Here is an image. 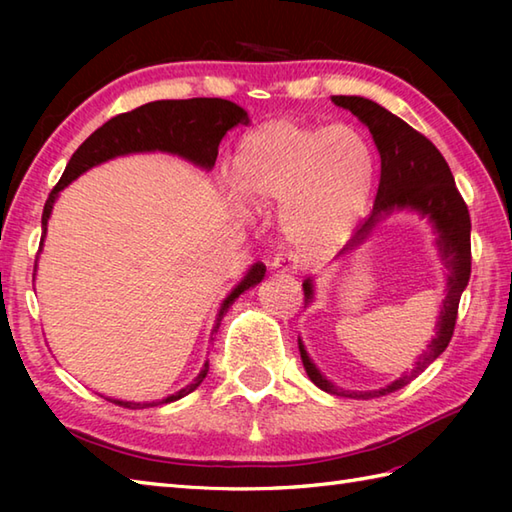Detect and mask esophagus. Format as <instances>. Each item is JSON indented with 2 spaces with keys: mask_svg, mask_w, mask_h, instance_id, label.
Listing matches in <instances>:
<instances>
[{
  "mask_svg": "<svg viewBox=\"0 0 512 512\" xmlns=\"http://www.w3.org/2000/svg\"><path fill=\"white\" fill-rule=\"evenodd\" d=\"M273 268L279 270V273H299V270L303 268V259L295 253H281L275 257L273 262Z\"/></svg>",
  "mask_w": 512,
  "mask_h": 512,
  "instance_id": "obj_1",
  "label": "esophagus"
}]
</instances>
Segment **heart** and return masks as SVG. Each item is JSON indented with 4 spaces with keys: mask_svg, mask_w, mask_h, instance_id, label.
<instances>
[{
    "mask_svg": "<svg viewBox=\"0 0 512 512\" xmlns=\"http://www.w3.org/2000/svg\"><path fill=\"white\" fill-rule=\"evenodd\" d=\"M235 187L257 206L281 204V224L303 253L339 244L372 198L376 158L350 125L264 123L239 143Z\"/></svg>",
    "mask_w": 512,
    "mask_h": 512,
    "instance_id": "b5f03b06",
    "label": "heart"
}]
</instances>
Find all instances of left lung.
Here are the masks:
<instances>
[{
  "instance_id": "8db88e82",
  "label": "left lung",
  "mask_w": 512,
  "mask_h": 512,
  "mask_svg": "<svg viewBox=\"0 0 512 512\" xmlns=\"http://www.w3.org/2000/svg\"><path fill=\"white\" fill-rule=\"evenodd\" d=\"M332 101L356 114L369 127L374 136V143L380 154V182L374 200V209L369 213L365 222L358 224L354 237L350 239L347 248L361 244L363 239L372 231V226L383 220L394 209H416L422 215H429L436 228L440 231V253L444 266L449 270V292L444 299V308L440 312L438 334L431 341L416 367L409 374L400 376L396 383L387 385L378 391H345L336 389L330 380H325L319 369L312 365L308 352L303 350L299 341V352L306 374L319 389L328 394L369 400L378 396H387L391 391H398L409 385L413 378H418L436 358L447 350L451 336L458 321V306L460 297L469 284L471 277V215L469 206L455 187L453 173L447 165V160L431 143L427 136L416 132L396 114L387 112L378 103L363 99V96H332ZM306 297H312L310 281L303 284Z\"/></svg>"
}]
</instances>
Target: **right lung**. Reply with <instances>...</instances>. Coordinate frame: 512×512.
<instances>
[{
	"instance_id": "right-lung-1",
	"label": "right lung",
	"mask_w": 512,
	"mask_h": 512,
	"mask_svg": "<svg viewBox=\"0 0 512 512\" xmlns=\"http://www.w3.org/2000/svg\"><path fill=\"white\" fill-rule=\"evenodd\" d=\"M237 125H248V114L239 105L224 99L154 101V103L140 105L132 112L110 118V121L96 129V132L74 151L61 180L54 184V189L50 191L41 215L43 235H46L48 217H50L54 200H57V193L63 187H68L74 178H79L81 173L88 171L90 167L110 160L114 156L132 154V151L158 149V151H171V154L189 158L191 162H195V165L211 169L215 165L220 140L226 136L228 129H233ZM264 275H266L264 264H255L248 270L246 279L222 303L220 314H217L215 330L220 328V321L226 314V310L233 306V301L242 295L244 290L257 286L259 281L264 279ZM206 372H209V363H204V369L191 385L180 389L178 394H173L162 402H173L191 394L193 389L200 387V383L206 378ZM112 402L125 409H143L149 405H156V402H149V405L147 402H123V400H112Z\"/></svg>"
}]
</instances>
